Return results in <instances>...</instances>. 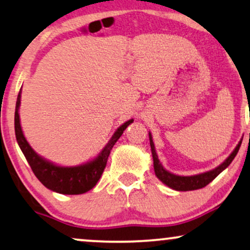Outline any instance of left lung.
I'll list each match as a JSON object with an SVG mask.
<instances>
[{
	"instance_id": "1",
	"label": "left lung",
	"mask_w": 250,
	"mask_h": 250,
	"mask_svg": "<svg viewBox=\"0 0 250 250\" xmlns=\"http://www.w3.org/2000/svg\"><path fill=\"white\" fill-rule=\"evenodd\" d=\"M149 140H150V146H151V152H152V158H153V168H155L156 176L162 181L164 184H166L167 187L172 188V189L176 191H191V190H197L201 189V188L206 187L207 184H209L211 181H213L215 177H216L218 174L223 172V170L227 168V167L232 163V160L234 159V157L237 156L239 151V148H240L241 142H239V145L235 146L233 152L231 153L230 156L228 157L227 160L223 164H221L220 166L216 167V168L213 170H209V172L198 174V175H192V176H180L175 175V174H172L164 168L162 164L159 163L158 156L156 153L155 145H153L152 136L149 133Z\"/></svg>"
}]
</instances>
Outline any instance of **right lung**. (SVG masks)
<instances>
[{"mask_svg": "<svg viewBox=\"0 0 250 250\" xmlns=\"http://www.w3.org/2000/svg\"><path fill=\"white\" fill-rule=\"evenodd\" d=\"M21 91L19 92L18 98H17L16 104V112H15V131L16 138L18 145L21 149L23 155H25L27 162H28L30 168L35 174V176L40 180V182L46 187L47 189L56 191L58 193L62 194H81L87 192L91 190L95 184L98 183L102 173L107 165L108 157L115 143L121 138L123 132L126 127L133 123V119L124 123L119 126L117 131L114 133L112 138L109 140L107 146L102 149L99 156L92 162L85 164V165L75 166V167H62L54 165V164L47 162L42 157H40L32 149V146L26 141L23 133L21 131L19 121V105H20V97H21Z\"/></svg>", "mask_w": 250, "mask_h": 250, "instance_id": "right-lung-1", "label": "right lung"}]
</instances>
